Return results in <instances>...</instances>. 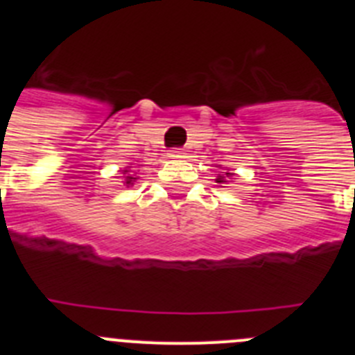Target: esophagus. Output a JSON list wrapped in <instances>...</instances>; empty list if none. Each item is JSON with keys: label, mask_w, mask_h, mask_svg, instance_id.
I'll list each match as a JSON object with an SVG mask.
<instances>
[{"label": "esophagus", "mask_w": 355, "mask_h": 355, "mask_svg": "<svg viewBox=\"0 0 355 355\" xmlns=\"http://www.w3.org/2000/svg\"><path fill=\"white\" fill-rule=\"evenodd\" d=\"M168 156H171V158H181V156H183V150L172 149V150H168Z\"/></svg>", "instance_id": "esophagus-1"}]
</instances>
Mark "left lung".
<instances>
[{
	"label": "left lung",
	"mask_w": 355,
	"mask_h": 355,
	"mask_svg": "<svg viewBox=\"0 0 355 355\" xmlns=\"http://www.w3.org/2000/svg\"><path fill=\"white\" fill-rule=\"evenodd\" d=\"M231 172H222V174H218L216 175V183H227V178H231Z\"/></svg>",
	"instance_id": "obj_1"
}]
</instances>
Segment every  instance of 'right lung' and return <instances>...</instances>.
I'll use <instances>...</instances> for the list:
<instances>
[{"label": "right lung", "instance_id": "add662e5", "mask_svg": "<svg viewBox=\"0 0 355 355\" xmlns=\"http://www.w3.org/2000/svg\"><path fill=\"white\" fill-rule=\"evenodd\" d=\"M122 180H124V184L126 187H130V184H133L135 181H137V178H135V171H130V167H126L124 171H122Z\"/></svg>", "mask_w": 355, "mask_h": 355}]
</instances>
